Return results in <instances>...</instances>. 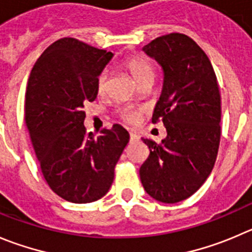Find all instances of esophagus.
Segmentation results:
<instances>
[{
    "mask_svg": "<svg viewBox=\"0 0 252 252\" xmlns=\"http://www.w3.org/2000/svg\"><path fill=\"white\" fill-rule=\"evenodd\" d=\"M129 137H130L131 142H135V140H139V135H138V134L135 133V131H133V130L129 131Z\"/></svg>",
    "mask_w": 252,
    "mask_h": 252,
    "instance_id": "esophagus-1",
    "label": "esophagus"
}]
</instances>
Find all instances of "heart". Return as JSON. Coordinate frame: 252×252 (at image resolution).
I'll return each mask as SVG.
<instances>
[{
  "label": "heart",
  "mask_w": 252,
  "mask_h": 252,
  "mask_svg": "<svg viewBox=\"0 0 252 252\" xmlns=\"http://www.w3.org/2000/svg\"><path fill=\"white\" fill-rule=\"evenodd\" d=\"M124 65H126V69L129 70L133 78L138 82L139 84H142L144 81H148V79H152L154 81V68L150 64L148 61H145L144 58L142 57H134L128 58V60L124 62ZM108 86V72L107 70H102V72L98 74L97 81H95V87H97V92L99 94H104L105 91H107ZM143 108L140 107H133V105H126V107L121 108L118 110L119 118L123 122L129 124L137 123L139 121L140 115L143 114Z\"/></svg>",
  "instance_id": "b5f03b06"
}]
</instances>
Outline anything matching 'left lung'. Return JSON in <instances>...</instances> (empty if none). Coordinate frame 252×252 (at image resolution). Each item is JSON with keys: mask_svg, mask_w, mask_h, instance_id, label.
<instances>
[{"mask_svg": "<svg viewBox=\"0 0 252 252\" xmlns=\"http://www.w3.org/2000/svg\"><path fill=\"white\" fill-rule=\"evenodd\" d=\"M143 51L163 68V92L152 122H163L166 138L159 144L142 138L150 153L139 169L140 180L155 200L174 204L191 196L213 170L221 97L210 60L187 34L158 37Z\"/></svg>", "mask_w": 252, "mask_h": 252, "instance_id": "obj_1", "label": "left lung"}]
</instances>
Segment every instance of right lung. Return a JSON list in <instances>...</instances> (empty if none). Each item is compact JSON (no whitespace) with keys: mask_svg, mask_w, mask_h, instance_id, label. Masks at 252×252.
Returning <instances> with one entry per match:
<instances>
[{"mask_svg":"<svg viewBox=\"0 0 252 252\" xmlns=\"http://www.w3.org/2000/svg\"><path fill=\"white\" fill-rule=\"evenodd\" d=\"M112 56L64 37L44 49L28 78L25 121L42 174L70 203H92L107 194L129 142L119 124L98 137L84 128V104L97 98L95 81Z\"/></svg>","mask_w":252,"mask_h":252,"instance_id":"1","label":"right lung"}]
</instances>
